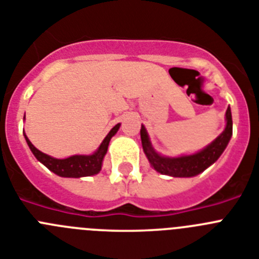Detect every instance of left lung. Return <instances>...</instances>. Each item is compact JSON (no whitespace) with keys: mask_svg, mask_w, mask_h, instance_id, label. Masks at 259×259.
Instances as JSON below:
<instances>
[{"mask_svg":"<svg viewBox=\"0 0 259 259\" xmlns=\"http://www.w3.org/2000/svg\"><path fill=\"white\" fill-rule=\"evenodd\" d=\"M226 128L211 144L203 148L200 152L194 154L180 155V157H166L157 153L150 143L149 135L146 132V128L141 124L140 135L141 144L150 166L157 172L162 175H168L172 178H192L202 171H205L209 166H211L217 159L222 155L224 149L227 148L232 137V114L228 106L226 111Z\"/></svg>","mask_w":259,"mask_h":259,"instance_id":"1","label":"left lung"}]
</instances>
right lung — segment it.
<instances>
[{"label": "right lung", "instance_id": "1", "mask_svg": "<svg viewBox=\"0 0 259 259\" xmlns=\"http://www.w3.org/2000/svg\"><path fill=\"white\" fill-rule=\"evenodd\" d=\"M119 127H120V123H118V124L114 125V127L110 130V132L104 139L101 145L98 146V149L96 150L93 154H76L71 155V157L68 158H63V159L50 157V155L40 152V150H38L37 148H35L33 144L28 140V137H27L26 135H24V137H26L27 144H28L29 149L33 153L36 159L40 161L44 166H47L52 172H54L58 176H62V178H83V176L97 175V174L101 171L102 161H104V157L107 153V146H109L111 137L118 132Z\"/></svg>", "mask_w": 259, "mask_h": 259}]
</instances>
